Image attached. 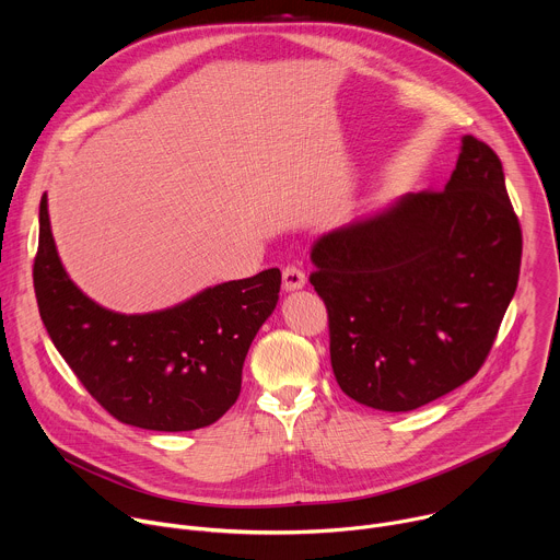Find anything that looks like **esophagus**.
Returning a JSON list of instances; mask_svg holds the SVG:
<instances>
[{"instance_id": "esophagus-1", "label": "esophagus", "mask_w": 560, "mask_h": 560, "mask_svg": "<svg viewBox=\"0 0 560 560\" xmlns=\"http://www.w3.org/2000/svg\"><path fill=\"white\" fill-rule=\"evenodd\" d=\"M305 285V272L299 266H285L283 268V290H299Z\"/></svg>"}]
</instances>
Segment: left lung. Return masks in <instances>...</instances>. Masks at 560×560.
I'll use <instances>...</instances> for the list:
<instances>
[{"label":"left lung","instance_id":"left-lung-1","mask_svg":"<svg viewBox=\"0 0 560 560\" xmlns=\"http://www.w3.org/2000/svg\"><path fill=\"white\" fill-rule=\"evenodd\" d=\"M523 234L499 154L463 137L443 190L316 238L339 387L385 412L417 410L486 363L516 292Z\"/></svg>","mask_w":560,"mask_h":560}]
</instances>
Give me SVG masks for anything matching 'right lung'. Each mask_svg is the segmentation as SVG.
I'll list each match as a JSON object with an SVG mask.
<instances>
[{
    "instance_id": "obj_1",
    "label": "right lung",
    "mask_w": 560,
    "mask_h": 560,
    "mask_svg": "<svg viewBox=\"0 0 560 560\" xmlns=\"http://www.w3.org/2000/svg\"><path fill=\"white\" fill-rule=\"evenodd\" d=\"M33 283L48 337L110 417L143 430L188 432L234 406L248 348L277 305L281 270L208 288L171 310L117 314L68 279L44 195Z\"/></svg>"
}]
</instances>
